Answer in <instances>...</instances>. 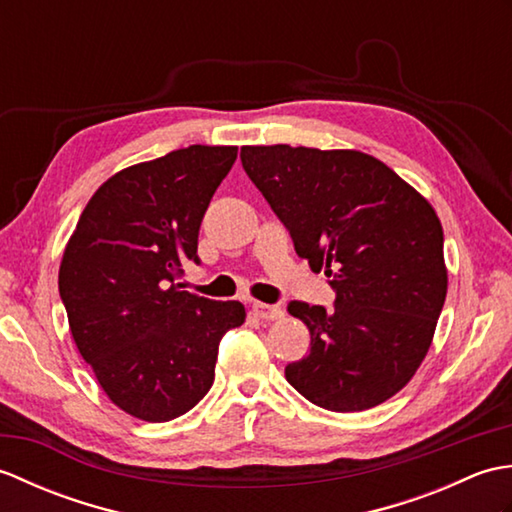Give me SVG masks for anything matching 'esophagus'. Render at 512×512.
I'll list each match as a JSON object with an SVG mask.
<instances>
[{"mask_svg":"<svg viewBox=\"0 0 512 512\" xmlns=\"http://www.w3.org/2000/svg\"><path fill=\"white\" fill-rule=\"evenodd\" d=\"M253 312L259 319H266V321H275V319L284 317V310H281V306H268V303H259V301L253 303Z\"/></svg>","mask_w":512,"mask_h":512,"instance_id":"esophagus-1","label":"esophagus"}]
</instances>
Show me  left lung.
Returning a JSON list of instances; mask_svg holds the SVG:
<instances>
[{
  "instance_id": "left-lung-1",
  "label": "left lung",
  "mask_w": 512,
  "mask_h": 512,
  "mask_svg": "<svg viewBox=\"0 0 512 512\" xmlns=\"http://www.w3.org/2000/svg\"><path fill=\"white\" fill-rule=\"evenodd\" d=\"M242 167L288 228L297 255L325 270L334 310L290 301L310 354L286 380L328 411H363L405 387L447 297L436 211L396 171L350 149L242 147Z\"/></svg>"
}]
</instances>
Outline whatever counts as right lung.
Masks as SVG:
<instances>
[{
  "instance_id": "obj_1",
  "label": "right lung",
  "mask_w": 512,
  "mask_h": 512,
  "mask_svg": "<svg viewBox=\"0 0 512 512\" xmlns=\"http://www.w3.org/2000/svg\"><path fill=\"white\" fill-rule=\"evenodd\" d=\"M237 147L189 145L118 171L85 206L65 246L59 295L74 343L116 407L147 422L193 409L211 389L239 301L180 290L200 264L198 235Z\"/></svg>"
}]
</instances>
